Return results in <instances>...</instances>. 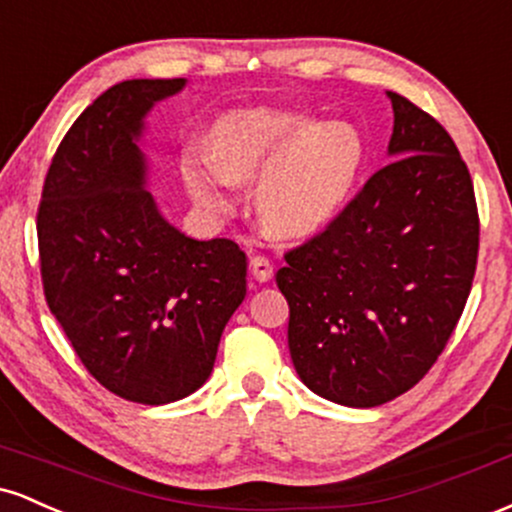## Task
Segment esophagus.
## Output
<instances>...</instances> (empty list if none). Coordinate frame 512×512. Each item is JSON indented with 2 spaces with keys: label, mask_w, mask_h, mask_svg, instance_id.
I'll use <instances>...</instances> for the list:
<instances>
[{
  "label": "esophagus",
  "mask_w": 512,
  "mask_h": 512,
  "mask_svg": "<svg viewBox=\"0 0 512 512\" xmlns=\"http://www.w3.org/2000/svg\"><path fill=\"white\" fill-rule=\"evenodd\" d=\"M250 274H252V279H255V281H269V279H272V274H274L272 260H269V257H264V255H255L250 260Z\"/></svg>",
  "instance_id": "1"
}]
</instances>
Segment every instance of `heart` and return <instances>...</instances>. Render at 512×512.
I'll return each instance as SVG.
<instances>
[{
  "label": "heart",
  "instance_id": "1",
  "mask_svg": "<svg viewBox=\"0 0 512 512\" xmlns=\"http://www.w3.org/2000/svg\"><path fill=\"white\" fill-rule=\"evenodd\" d=\"M214 156L187 168L197 197L226 207L228 182L262 178L257 207L269 228L308 233L344 204L363 163V144L349 125H305L291 115L250 110L216 127Z\"/></svg>",
  "mask_w": 512,
  "mask_h": 512
}]
</instances>
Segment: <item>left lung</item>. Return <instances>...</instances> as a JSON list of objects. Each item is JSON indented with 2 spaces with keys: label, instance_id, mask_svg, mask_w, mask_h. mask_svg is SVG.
Wrapping results in <instances>:
<instances>
[{
  "label": "left lung",
  "instance_id": "1",
  "mask_svg": "<svg viewBox=\"0 0 512 512\" xmlns=\"http://www.w3.org/2000/svg\"><path fill=\"white\" fill-rule=\"evenodd\" d=\"M390 154L322 231L284 252L289 349L315 395L378 407L431 370L479 255L472 175L436 117L399 93Z\"/></svg>",
  "mask_w": 512,
  "mask_h": 512
}]
</instances>
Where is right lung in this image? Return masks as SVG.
I'll return each mask as SVG.
<instances>
[{"instance_id": "right-lung-1", "label": "right lung", "mask_w": 512, "mask_h": 512, "mask_svg": "<svg viewBox=\"0 0 512 512\" xmlns=\"http://www.w3.org/2000/svg\"><path fill=\"white\" fill-rule=\"evenodd\" d=\"M185 79L101 93L57 146L38 204L45 301L84 368L113 395L168 404L199 390L248 291L233 240H192L158 214L134 139Z\"/></svg>"}]
</instances>
